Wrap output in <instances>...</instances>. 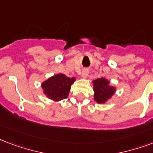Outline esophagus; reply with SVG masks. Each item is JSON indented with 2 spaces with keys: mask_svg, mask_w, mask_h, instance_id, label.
<instances>
[{
  "mask_svg": "<svg viewBox=\"0 0 153 153\" xmlns=\"http://www.w3.org/2000/svg\"><path fill=\"white\" fill-rule=\"evenodd\" d=\"M88 74H89V71H88L87 69H84V70H82V77L83 79H87V76H88Z\"/></svg>",
  "mask_w": 153,
  "mask_h": 153,
  "instance_id": "1",
  "label": "esophagus"
}]
</instances>
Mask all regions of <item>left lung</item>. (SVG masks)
<instances>
[{"mask_svg": "<svg viewBox=\"0 0 153 153\" xmlns=\"http://www.w3.org/2000/svg\"><path fill=\"white\" fill-rule=\"evenodd\" d=\"M94 87V100L98 103H105L115 94V88L110 86V82L105 78L97 79L92 82Z\"/></svg>", "mask_w": 153, "mask_h": 153, "instance_id": "left-lung-1", "label": "left lung"}]
</instances>
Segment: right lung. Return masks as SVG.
I'll return each instance as SVG.
<instances>
[{
    "mask_svg": "<svg viewBox=\"0 0 153 153\" xmlns=\"http://www.w3.org/2000/svg\"><path fill=\"white\" fill-rule=\"evenodd\" d=\"M75 78H69L63 74H55L42 83V87L49 99L53 101H60L68 97L71 85Z\"/></svg>",
    "mask_w": 153,
    "mask_h": 153,
    "instance_id": "1",
    "label": "right lung"
}]
</instances>
